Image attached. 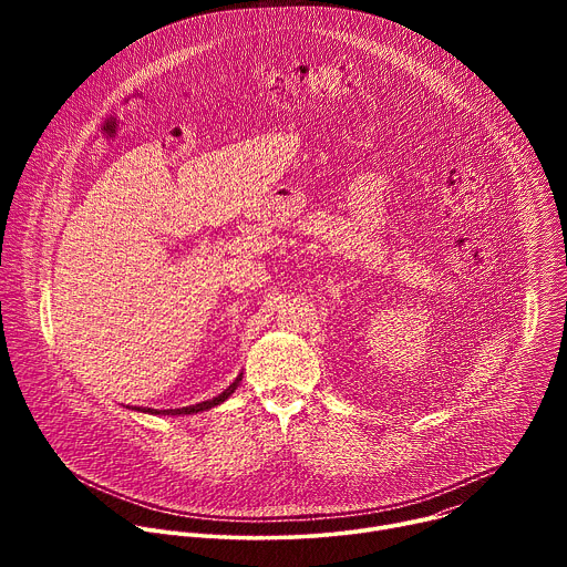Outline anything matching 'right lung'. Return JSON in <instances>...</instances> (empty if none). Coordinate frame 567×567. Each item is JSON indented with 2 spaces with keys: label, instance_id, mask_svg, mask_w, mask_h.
<instances>
[{
  "label": "right lung",
  "instance_id": "add662e5",
  "mask_svg": "<svg viewBox=\"0 0 567 567\" xmlns=\"http://www.w3.org/2000/svg\"><path fill=\"white\" fill-rule=\"evenodd\" d=\"M239 381H241V377H237L221 394H217V396H213V399H208V401H202V403H195V406H186V409H171V411H154V409H134V411H143V413H152V415H193V413H202V411H208V409H213V406H217V403H221L224 399H228L233 392H235V388L239 385Z\"/></svg>",
  "mask_w": 567,
  "mask_h": 567
}]
</instances>
